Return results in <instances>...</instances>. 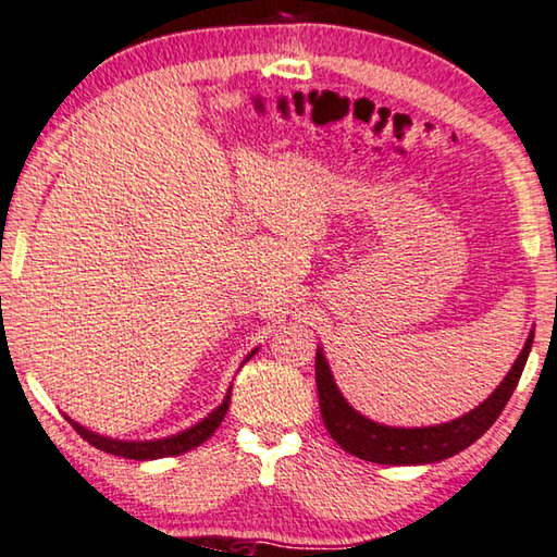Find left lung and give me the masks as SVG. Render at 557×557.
Listing matches in <instances>:
<instances>
[{
    "instance_id": "8db88e82",
    "label": "left lung",
    "mask_w": 557,
    "mask_h": 557,
    "mask_svg": "<svg viewBox=\"0 0 557 557\" xmlns=\"http://www.w3.org/2000/svg\"><path fill=\"white\" fill-rule=\"evenodd\" d=\"M533 346V334L528 336L521 356L516 358L513 369L508 371L502 385L488 395V398L467 412L465 418H457L445 425L435 428H385L363 414H358L351 405L338 393L334 375L329 371L324 354H317V391H319V410H322L324 425L332 440H336L348 455L358 459L375 461V465H432V461L447 459L459 455L461 449L484 435L494 425L498 414L504 412L508 398H511L518 379L525 369L528 354Z\"/></svg>"
}]
</instances>
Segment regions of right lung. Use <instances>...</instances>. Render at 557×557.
<instances>
[{
	"label": "right lung",
	"mask_w": 557,
	"mask_h": 557,
	"mask_svg": "<svg viewBox=\"0 0 557 557\" xmlns=\"http://www.w3.org/2000/svg\"><path fill=\"white\" fill-rule=\"evenodd\" d=\"M228 405H231V391H228V395H225V400L219 405V408H215L209 414V418L201 420L199 425H194V428H188L184 432H178V435H174V437L154 440V442L108 440V437L96 435V432H90L86 428H81L78 422H71V425H73V430L78 432L83 440L90 442L92 447L108 451V455H117V457H125V459L145 461V459H159V457H176V455H184V451H188V449L203 445V442L209 440L215 430H219L221 420L225 418V412H228Z\"/></svg>",
	"instance_id": "obj_1"
}]
</instances>
